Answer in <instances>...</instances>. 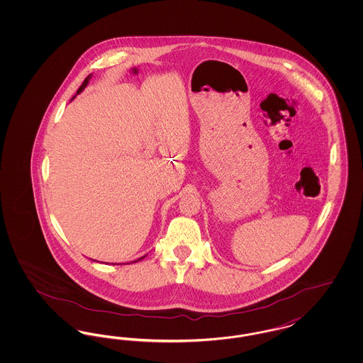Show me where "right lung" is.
<instances>
[{"mask_svg": "<svg viewBox=\"0 0 363 363\" xmlns=\"http://www.w3.org/2000/svg\"><path fill=\"white\" fill-rule=\"evenodd\" d=\"M91 76H92V74H89V76H88V77H86V80H84V83H83V84H82V86H80V88H79V89H77V95H79V94H80V92H83V91H84V88H86V86H88V83H89V79H91ZM74 98H76V96H73V98H72V99H74ZM145 256H147V255H145ZM145 256H143V257H140V259H136V261H133V262H138V261H140V259H144V257H145Z\"/></svg>", "mask_w": 363, "mask_h": 363, "instance_id": "right-lung-1", "label": "right lung"}]
</instances>
